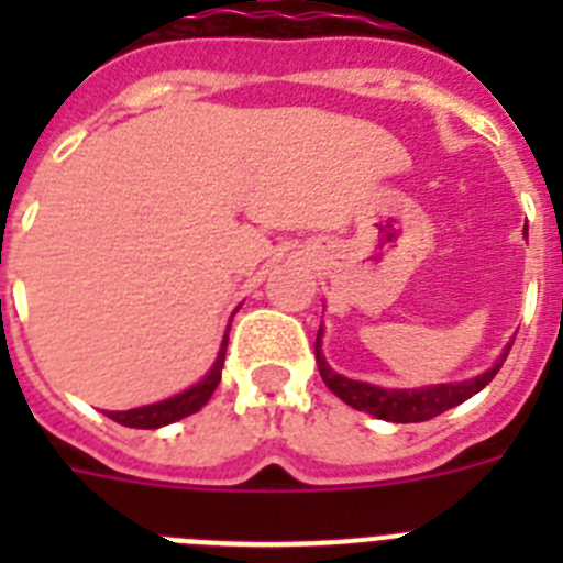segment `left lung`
Here are the masks:
<instances>
[{
    "mask_svg": "<svg viewBox=\"0 0 563 563\" xmlns=\"http://www.w3.org/2000/svg\"><path fill=\"white\" fill-rule=\"evenodd\" d=\"M514 346V343H510ZM507 346L501 352L499 363H496L494 369H487L485 375L474 377V380H462V383H442V386H429V389H380V386H369V383L361 380H350V377L338 375L327 366L324 355H321V330H318L316 338V361H318V372L324 377L327 389L332 391L335 397H341L346 406L357 411H366V415H375L380 420H391V422H422L431 420V417L442 415V411L454 409L460 402H465L467 397H474L476 391H482L487 383L494 380L496 372L501 369V363H505Z\"/></svg>",
    "mask_w": 563,
    "mask_h": 563,
    "instance_id": "1",
    "label": "left lung"
}]
</instances>
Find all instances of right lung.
Masks as SVG:
<instances>
[{
  "instance_id": "1",
  "label": "right lung",
  "mask_w": 563,
  "mask_h": 563,
  "mask_svg": "<svg viewBox=\"0 0 563 563\" xmlns=\"http://www.w3.org/2000/svg\"><path fill=\"white\" fill-rule=\"evenodd\" d=\"M225 346H228V335L222 341V350L217 363H213V369L202 377L197 386H191L183 395L172 397V400L154 402V406H143V409H132V411H107L109 420L121 422L126 429H161V426H168L174 420H183V417L194 415V411H200L208 400H211L213 389H217V383H220V372L222 363H225Z\"/></svg>"
}]
</instances>
